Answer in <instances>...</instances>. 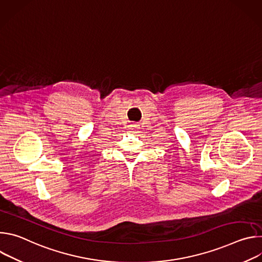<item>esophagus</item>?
I'll return each mask as SVG.
<instances>
[{"mask_svg":"<svg viewBox=\"0 0 262 262\" xmlns=\"http://www.w3.org/2000/svg\"><path fill=\"white\" fill-rule=\"evenodd\" d=\"M138 129H139V125H137V124H132V125H130V130H132V133H137Z\"/></svg>","mask_w":262,"mask_h":262,"instance_id":"34e87169","label":"esophagus"}]
</instances>
